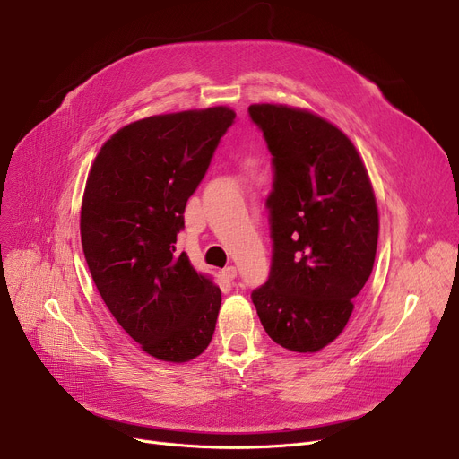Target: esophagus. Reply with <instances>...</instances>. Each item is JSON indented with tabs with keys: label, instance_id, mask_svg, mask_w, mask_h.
Segmentation results:
<instances>
[{
	"label": "esophagus",
	"instance_id": "esophagus-1",
	"mask_svg": "<svg viewBox=\"0 0 459 459\" xmlns=\"http://www.w3.org/2000/svg\"><path fill=\"white\" fill-rule=\"evenodd\" d=\"M221 273H223V277H225L227 281H234V279H236V275H238V270H236L234 266H227Z\"/></svg>",
	"mask_w": 459,
	"mask_h": 459
}]
</instances>
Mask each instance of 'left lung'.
I'll return each mask as SVG.
<instances>
[{
    "label": "left lung",
    "mask_w": 459,
    "mask_h": 459,
    "mask_svg": "<svg viewBox=\"0 0 459 459\" xmlns=\"http://www.w3.org/2000/svg\"><path fill=\"white\" fill-rule=\"evenodd\" d=\"M249 117L273 165L272 268L251 299L272 341L312 353L342 333L372 273L374 189L353 143L325 118L277 104L249 106Z\"/></svg>",
    "instance_id": "1"
}]
</instances>
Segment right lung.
<instances>
[{"label":"right lung","instance_id":"obj_1","mask_svg":"<svg viewBox=\"0 0 459 459\" xmlns=\"http://www.w3.org/2000/svg\"><path fill=\"white\" fill-rule=\"evenodd\" d=\"M234 118L223 106L141 118L104 143L87 178L80 230L92 281L120 327L167 363L201 355L220 315L221 290L175 244Z\"/></svg>","mask_w":459,"mask_h":459}]
</instances>
